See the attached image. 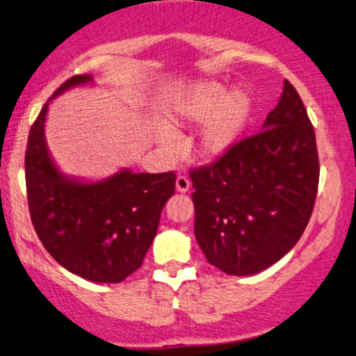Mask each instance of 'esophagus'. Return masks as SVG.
Returning a JSON list of instances; mask_svg holds the SVG:
<instances>
[{
  "label": "esophagus",
  "instance_id": "1",
  "mask_svg": "<svg viewBox=\"0 0 356 356\" xmlns=\"http://www.w3.org/2000/svg\"><path fill=\"white\" fill-rule=\"evenodd\" d=\"M191 187V181L186 177V175H179L177 179H175V191L181 192V194H186L187 191H189Z\"/></svg>",
  "mask_w": 356,
  "mask_h": 356
}]
</instances>
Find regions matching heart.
<instances>
[{"label":"heart","mask_w":356,"mask_h":356,"mask_svg":"<svg viewBox=\"0 0 356 356\" xmlns=\"http://www.w3.org/2000/svg\"><path fill=\"white\" fill-rule=\"evenodd\" d=\"M252 104L243 90L227 92L219 83H197L191 87L177 104V117L191 124H204L199 145L209 157H219L231 150L243 137ZM167 149H172L169 137L162 138Z\"/></svg>","instance_id":"obj_1"}]
</instances>
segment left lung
I'll list each match as a JSON object with an SVG mask.
<instances>
[{
    "instance_id": "1",
    "label": "left lung",
    "mask_w": 356,
    "mask_h": 356,
    "mask_svg": "<svg viewBox=\"0 0 356 356\" xmlns=\"http://www.w3.org/2000/svg\"><path fill=\"white\" fill-rule=\"evenodd\" d=\"M191 179L195 239L212 266L251 276L291 251L312 218L320 179L314 130L295 87L284 80L261 132Z\"/></svg>"
}]
</instances>
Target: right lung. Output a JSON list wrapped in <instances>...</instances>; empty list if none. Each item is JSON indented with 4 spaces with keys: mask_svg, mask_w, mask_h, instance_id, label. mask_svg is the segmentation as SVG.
<instances>
[{
    "mask_svg": "<svg viewBox=\"0 0 356 356\" xmlns=\"http://www.w3.org/2000/svg\"><path fill=\"white\" fill-rule=\"evenodd\" d=\"M85 85H93L90 75L65 81L31 127L24 157L28 206L36 234L56 263L93 283H120L142 266L174 194L175 174L120 169L87 181L61 172L44 137L48 105Z\"/></svg>",
    "mask_w": 356,
    "mask_h": 356,
    "instance_id": "right-lung-1",
    "label": "right lung"
}]
</instances>
